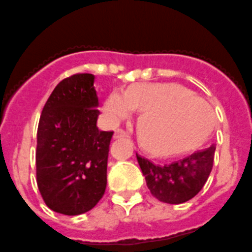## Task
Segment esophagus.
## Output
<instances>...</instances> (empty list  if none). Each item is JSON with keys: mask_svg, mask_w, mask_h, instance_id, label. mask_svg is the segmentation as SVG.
<instances>
[{"mask_svg": "<svg viewBox=\"0 0 252 252\" xmlns=\"http://www.w3.org/2000/svg\"><path fill=\"white\" fill-rule=\"evenodd\" d=\"M126 137H128V134H126V131H124L123 129H117V130L114 131V135H113L114 139H119V138H126Z\"/></svg>", "mask_w": 252, "mask_h": 252, "instance_id": "1", "label": "esophagus"}]
</instances>
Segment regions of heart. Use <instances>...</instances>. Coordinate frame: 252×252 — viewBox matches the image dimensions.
Masks as SVG:
<instances>
[{
    "instance_id": "heart-1",
    "label": "heart",
    "mask_w": 252,
    "mask_h": 252,
    "mask_svg": "<svg viewBox=\"0 0 252 252\" xmlns=\"http://www.w3.org/2000/svg\"><path fill=\"white\" fill-rule=\"evenodd\" d=\"M134 109L140 112V142L155 154H173L203 142L214 126L210 104L176 84H133L124 93H110L103 105L112 123L130 117Z\"/></svg>"
}]
</instances>
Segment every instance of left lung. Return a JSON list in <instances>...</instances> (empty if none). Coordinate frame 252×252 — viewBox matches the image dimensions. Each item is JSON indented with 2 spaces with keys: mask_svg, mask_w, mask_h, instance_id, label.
<instances>
[{
  "mask_svg": "<svg viewBox=\"0 0 252 252\" xmlns=\"http://www.w3.org/2000/svg\"><path fill=\"white\" fill-rule=\"evenodd\" d=\"M215 145L188 154L171 163L158 165L137 154L148 189L158 200L183 204L203 189L211 173Z\"/></svg>",
  "mask_w": 252,
  "mask_h": 252,
  "instance_id": "1",
  "label": "left lung"
}]
</instances>
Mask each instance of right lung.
Returning a JSON list of instances; mask_svg holds the SVG:
<instances>
[{
    "label": "right lung",
    "instance_id": "right-lung-1",
    "mask_svg": "<svg viewBox=\"0 0 252 252\" xmlns=\"http://www.w3.org/2000/svg\"><path fill=\"white\" fill-rule=\"evenodd\" d=\"M94 76L73 74L57 84L44 104L37 130V185L51 210L87 213L104 195L113 131L97 126Z\"/></svg>",
    "mask_w": 252,
    "mask_h": 252
}]
</instances>
